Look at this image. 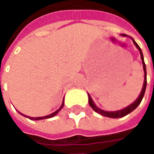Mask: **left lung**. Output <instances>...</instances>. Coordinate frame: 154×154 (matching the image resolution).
I'll list each match as a JSON object with an SVG mask.
<instances>
[{"label":"left lung","instance_id":"8db88e82","mask_svg":"<svg viewBox=\"0 0 154 154\" xmlns=\"http://www.w3.org/2000/svg\"><path fill=\"white\" fill-rule=\"evenodd\" d=\"M120 36H123V37H129L128 35H120ZM133 41L134 44L135 45V47L139 49V53H140V57H141V60H142L143 63V72H144V81H143V88L141 90V92L139 94V96L138 97V98L136 99L132 104H130L128 106L123 108L121 110H116V111H107V110H104L100 109L99 107H97V106L95 104V102L92 100V98L91 97V96L88 94V102H89V105L97 113L100 114V116H106V117H109V118H114V119H117V118H122L124 116H127L128 114L131 113L133 110H134L139 106V105L141 103L143 98V96H144V93H145L146 90V86H147V72H146V65L145 63H144V60H143V55L142 51H141V48H139V46L138 45V44L136 43L135 41L131 37H129Z\"/></svg>","mask_w":154,"mask_h":154}]
</instances>
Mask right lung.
<instances>
[{
	"label": "right lung",
	"mask_w": 154,
	"mask_h": 154,
	"mask_svg": "<svg viewBox=\"0 0 154 154\" xmlns=\"http://www.w3.org/2000/svg\"><path fill=\"white\" fill-rule=\"evenodd\" d=\"M64 106V98L63 100V102H62V105H61V106L57 109L56 111H54V112H53V113H51L50 115H48V116H42V117H30V116H25V115H24V114L20 113V112H19V113L20 114L21 116H25V117H26V118H28V119H31V120H40V119H49V118H52V117H54V116H55L56 115H57L59 111H60L62 109H63V107Z\"/></svg>",
	"instance_id": "1"
}]
</instances>
